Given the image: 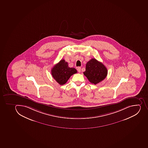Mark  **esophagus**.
Listing matches in <instances>:
<instances>
[{"label":"esophagus","mask_w":148,"mask_h":148,"mask_svg":"<svg viewBox=\"0 0 148 148\" xmlns=\"http://www.w3.org/2000/svg\"><path fill=\"white\" fill-rule=\"evenodd\" d=\"M81 68L80 67H78L77 68V71H78L79 73H80V72H81Z\"/></svg>","instance_id":"34e87169"}]
</instances>
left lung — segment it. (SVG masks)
<instances>
[{
	"instance_id": "left-lung-1",
	"label": "left lung",
	"mask_w": 148,
	"mask_h": 148,
	"mask_svg": "<svg viewBox=\"0 0 148 148\" xmlns=\"http://www.w3.org/2000/svg\"><path fill=\"white\" fill-rule=\"evenodd\" d=\"M84 74L91 84H96L103 81L108 75L105 66L95 58H92L86 64Z\"/></svg>"
}]
</instances>
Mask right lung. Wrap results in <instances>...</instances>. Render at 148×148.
Instances as JSON below:
<instances>
[{
	"instance_id": "1",
	"label": "right lung",
	"mask_w": 148,
	"mask_h": 148,
	"mask_svg": "<svg viewBox=\"0 0 148 148\" xmlns=\"http://www.w3.org/2000/svg\"><path fill=\"white\" fill-rule=\"evenodd\" d=\"M77 72L75 68L69 67L68 63L64 59L61 60L51 69V75L54 79L62 85L66 84L70 77Z\"/></svg>"
}]
</instances>
